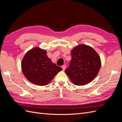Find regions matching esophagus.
I'll return each mask as SVG.
<instances>
[{"mask_svg":"<svg viewBox=\"0 0 122 122\" xmlns=\"http://www.w3.org/2000/svg\"><path fill=\"white\" fill-rule=\"evenodd\" d=\"M61 68L62 69V70H65L66 69V65H63L61 66Z\"/></svg>","mask_w":122,"mask_h":122,"instance_id":"1","label":"esophagus"}]
</instances>
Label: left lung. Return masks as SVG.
Segmentation results:
<instances>
[{"mask_svg": "<svg viewBox=\"0 0 122 122\" xmlns=\"http://www.w3.org/2000/svg\"><path fill=\"white\" fill-rule=\"evenodd\" d=\"M71 61L65 73L75 85L82 86L93 80L101 67L100 58L90 46L79 45L71 51Z\"/></svg>", "mask_w": 122, "mask_h": 122, "instance_id": "left-lung-1", "label": "left lung"}]
</instances>
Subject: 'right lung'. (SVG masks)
Masks as SVG:
<instances>
[{
	"label": "right lung",
	"mask_w": 122,
	"mask_h": 122,
	"mask_svg": "<svg viewBox=\"0 0 122 122\" xmlns=\"http://www.w3.org/2000/svg\"><path fill=\"white\" fill-rule=\"evenodd\" d=\"M21 68L29 81L41 86L48 84L62 70L51 62L45 50L38 47L26 53L22 61Z\"/></svg>",
	"instance_id": "add662e5"
}]
</instances>
